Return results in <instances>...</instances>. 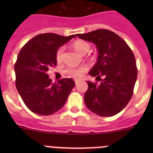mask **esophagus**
Here are the masks:
<instances>
[{
  "instance_id": "esophagus-1",
  "label": "esophagus",
  "mask_w": 153,
  "mask_h": 153,
  "mask_svg": "<svg viewBox=\"0 0 153 153\" xmlns=\"http://www.w3.org/2000/svg\"><path fill=\"white\" fill-rule=\"evenodd\" d=\"M74 81H75L76 84H77V83H79L80 81H82V79H74Z\"/></svg>"
}]
</instances>
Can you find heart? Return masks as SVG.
I'll use <instances>...</instances> for the list:
<instances>
[{
	"mask_svg": "<svg viewBox=\"0 0 153 153\" xmlns=\"http://www.w3.org/2000/svg\"><path fill=\"white\" fill-rule=\"evenodd\" d=\"M74 47L76 51L79 52L81 54H86L89 52L90 49V47L88 43L82 40H77L74 43ZM64 51V48L63 47H60L57 50L56 53V60L58 62L61 61L62 58H63V53ZM87 70V67L86 66H82V67H69L66 70V73L67 75L72 77H79L82 76V74Z\"/></svg>",
	"mask_w": 153,
	"mask_h": 153,
	"instance_id": "1",
	"label": "heart"
}]
</instances>
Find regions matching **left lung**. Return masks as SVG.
I'll return each mask as SVG.
<instances>
[{"instance_id": "obj_1", "label": "left lung", "mask_w": 153, "mask_h": 153, "mask_svg": "<svg viewBox=\"0 0 153 153\" xmlns=\"http://www.w3.org/2000/svg\"><path fill=\"white\" fill-rule=\"evenodd\" d=\"M76 35L93 43L99 53L97 63L89 74L101 82L97 84L86 81V107L100 117L117 114L132 98L137 79L136 62L132 50L125 40L109 30L99 29Z\"/></svg>"}]
</instances>
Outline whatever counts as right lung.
I'll use <instances>...</instances> for the list:
<instances>
[{"instance_id":"right-lung-1","label":"right lung","mask_w":153,"mask_h":153,"mask_svg":"<svg viewBox=\"0 0 153 153\" xmlns=\"http://www.w3.org/2000/svg\"><path fill=\"white\" fill-rule=\"evenodd\" d=\"M75 35L63 36L41 33L30 40L21 50L14 65L16 87L27 107L33 113L49 116L60 110L67 102L75 82L65 78L52 83L47 71L56 66L59 47Z\"/></svg>"}]
</instances>
